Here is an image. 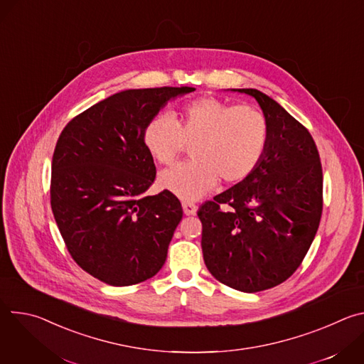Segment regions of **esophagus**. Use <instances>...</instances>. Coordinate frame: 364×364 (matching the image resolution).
<instances>
[{
	"label": "esophagus",
	"instance_id": "obj_1",
	"mask_svg": "<svg viewBox=\"0 0 364 364\" xmlns=\"http://www.w3.org/2000/svg\"><path fill=\"white\" fill-rule=\"evenodd\" d=\"M197 209H198V207L194 203H190V201L183 203V210L187 216H194L197 213Z\"/></svg>",
	"mask_w": 364,
	"mask_h": 364
}]
</instances>
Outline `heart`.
Here are the masks:
<instances>
[{
    "label": "heart",
    "mask_w": 364,
    "mask_h": 364,
    "mask_svg": "<svg viewBox=\"0 0 364 364\" xmlns=\"http://www.w3.org/2000/svg\"><path fill=\"white\" fill-rule=\"evenodd\" d=\"M269 139L265 114L250 105L232 107L204 96L187 102L171 117L155 115L142 129V145L161 166L171 164L184 145L191 161L159 176V187L181 200H198L219 178L235 184L247 178L261 163Z\"/></svg>",
    "instance_id": "b5f03b06"
}]
</instances>
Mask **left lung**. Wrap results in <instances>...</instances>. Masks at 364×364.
Returning <instances> with one entry per match:
<instances>
[{
  "mask_svg": "<svg viewBox=\"0 0 364 364\" xmlns=\"http://www.w3.org/2000/svg\"><path fill=\"white\" fill-rule=\"evenodd\" d=\"M253 96L269 124L256 170L197 212L207 269L222 284L259 292L287 281L301 265L323 213V168L308 129L278 102Z\"/></svg>",
  "mask_w": 364,
  "mask_h": 364,
  "instance_id": "left-lung-1",
  "label": "left lung"
}]
</instances>
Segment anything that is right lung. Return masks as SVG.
<instances>
[{
	"instance_id": "1",
	"label": "right lung",
	"mask_w": 364,
	"mask_h": 364,
	"mask_svg": "<svg viewBox=\"0 0 364 364\" xmlns=\"http://www.w3.org/2000/svg\"><path fill=\"white\" fill-rule=\"evenodd\" d=\"M193 90H124L63 128L51 161L50 204L73 261L93 278L128 287L163 268L183 207L166 190L145 194L157 171L142 129L170 99Z\"/></svg>"
}]
</instances>
